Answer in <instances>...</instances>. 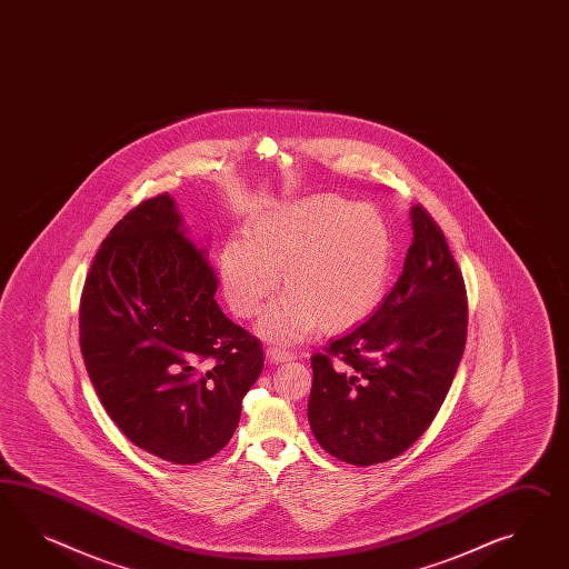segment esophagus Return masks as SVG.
I'll return each mask as SVG.
<instances>
[{"instance_id": "obj_1", "label": "esophagus", "mask_w": 569, "mask_h": 569, "mask_svg": "<svg viewBox=\"0 0 569 569\" xmlns=\"http://www.w3.org/2000/svg\"><path fill=\"white\" fill-rule=\"evenodd\" d=\"M264 356H267V360L273 361V363H281V361H290L296 358L293 356V351L290 349H286V347H267V351H264Z\"/></svg>"}]
</instances>
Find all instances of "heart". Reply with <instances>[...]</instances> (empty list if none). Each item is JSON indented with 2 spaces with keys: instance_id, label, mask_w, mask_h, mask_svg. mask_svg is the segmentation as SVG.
<instances>
[{
  "instance_id": "obj_1",
  "label": "heart",
  "mask_w": 569,
  "mask_h": 569,
  "mask_svg": "<svg viewBox=\"0 0 569 569\" xmlns=\"http://www.w3.org/2000/svg\"><path fill=\"white\" fill-rule=\"evenodd\" d=\"M392 238L387 220L368 203L331 193L291 199L254 216L247 240L220 252L223 296L236 317L252 319L278 290L261 333L298 341L322 327L343 331L372 315L387 290Z\"/></svg>"
}]
</instances>
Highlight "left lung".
<instances>
[{
  "instance_id": "1",
  "label": "left lung",
  "mask_w": 569,
  "mask_h": 569,
  "mask_svg": "<svg viewBox=\"0 0 569 569\" xmlns=\"http://www.w3.org/2000/svg\"><path fill=\"white\" fill-rule=\"evenodd\" d=\"M401 278L375 315L312 356L308 421L335 458L370 467L428 430L467 343V290L440 226L411 209Z\"/></svg>"
}]
</instances>
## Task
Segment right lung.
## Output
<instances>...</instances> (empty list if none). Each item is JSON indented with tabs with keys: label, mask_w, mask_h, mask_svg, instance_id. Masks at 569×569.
<instances>
[{
	"label": "right lung",
	"mask_w": 569,
	"mask_h": 569,
	"mask_svg": "<svg viewBox=\"0 0 569 569\" xmlns=\"http://www.w3.org/2000/svg\"><path fill=\"white\" fill-rule=\"evenodd\" d=\"M216 290L168 193L114 223L83 283L80 347L98 399L131 442L174 465L230 442L263 372L261 341L223 315Z\"/></svg>",
	"instance_id": "right-lung-1"
}]
</instances>
